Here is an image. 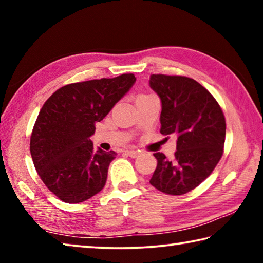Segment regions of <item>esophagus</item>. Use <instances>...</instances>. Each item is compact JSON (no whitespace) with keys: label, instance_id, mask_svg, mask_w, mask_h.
Returning a JSON list of instances; mask_svg holds the SVG:
<instances>
[{"label":"esophagus","instance_id":"1","mask_svg":"<svg viewBox=\"0 0 263 263\" xmlns=\"http://www.w3.org/2000/svg\"><path fill=\"white\" fill-rule=\"evenodd\" d=\"M125 153H126L127 155H130L131 158H137V157H139V154H140L141 152H140L139 149H126Z\"/></svg>","mask_w":263,"mask_h":263}]
</instances>
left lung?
<instances>
[{
  "label": "left lung",
  "instance_id": "left-lung-1",
  "mask_svg": "<svg viewBox=\"0 0 263 263\" xmlns=\"http://www.w3.org/2000/svg\"><path fill=\"white\" fill-rule=\"evenodd\" d=\"M149 86L161 99L164 136L176 135L173 161L154 153L158 166L149 183L167 195H183L211 174L224 153L226 122L211 92L194 79L153 74Z\"/></svg>",
  "mask_w": 263,
  "mask_h": 263
}]
</instances>
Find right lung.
Returning <instances> with one entry per match:
<instances>
[{
	"mask_svg": "<svg viewBox=\"0 0 263 263\" xmlns=\"http://www.w3.org/2000/svg\"><path fill=\"white\" fill-rule=\"evenodd\" d=\"M136 78L89 80L58 89L41 109L30 138V152L38 175L65 203L87 201L104 188L115 151L94 149L90 137Z\"/></svg>",
	"mask_w": 263,
	"mask_h": 263,
	"instance_id": "1",
	"label": "right lung"
}]
</instances>
